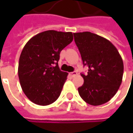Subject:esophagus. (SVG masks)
Instances as JSON below:
<instances>
[{
	"instance_id": "1",
	"label": "esophagus",
	"mask_w": 133,
	"mask_h": 133,
	"mask_svg": "<svg viewBox=\"0 0 133 133\" xmlns=\"http://www.w3.org/2000/svg\"><path fill=\"white\" fill-rule=\"evenodd\" d=\"M70 75H71L72 77H74V76H75L76 75H78V72H77L76 71H74V72H70Z\"/></svg>"
}]
</instances>
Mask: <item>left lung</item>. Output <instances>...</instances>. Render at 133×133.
Listing matches in <instances>:
<instances>
[{
	"mask_svg": "<svg viewBox=\"0 0 133 133\" xmlns=\"http://www.w3.org/2000/svg\"><path fill=\"white\" fill-rule=\"evenodd\" d=\"M87 74L78 92L86 103L104 104L117 92L122 82L124 64L115 46L101 36L89 32L73 33Z\"/></svg>",
	"mask_w": 133,
	"mask_h": 133,
	"instance_id": "left-lung-1",
	"label": "left lung"
}]
</instances>
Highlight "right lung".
Returning <instances> with one entry per match:
<instances>
[{
  "instance_id": "right-lung-1",
  "label": "right lung",
  "mask_w": 133,
  "mask_h": 133,
  "mask_svg": "<svg viewBox=\"0 0 133 133\" xmlns=\"http://www.w3.org/2000/svg\"><path fill=\"white\" fill-rule=\"evenodd\" d=\"M73 40L72 32L48 30L35 35L24 46L18 64V77L26 97L46 106L58 98L67 72L59 69L60 53Z\"/></svg>"
}]
</instances>
